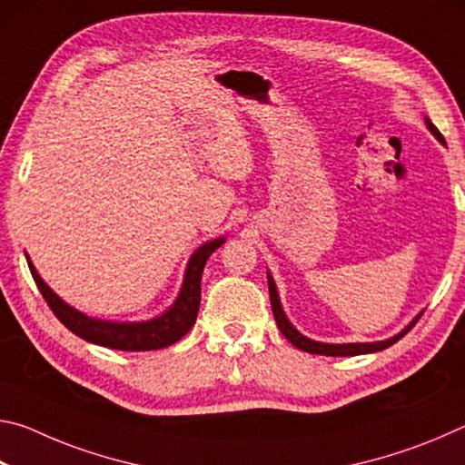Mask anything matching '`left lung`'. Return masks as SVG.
I'll use <instances>...</instances> for the list:
<instances>
[{
  "label": "left lung",
  "mask_w": 465,
  "mask_h": 465,
  "mask_svg": "<svg viewBox=\"0 0 465 465\" xmlns=\"http://www.w3.org/2000/svg\"><path fill=\"white\" fill-rule=\"evenodd\" d=\"M424 123H427L429 131L435 135V139L439 141V143L445 145V139L440 133L437 131L435 124H432L427 116H424ZM266 277H269V293H271V305H272V313H274V320H277V326L282 332V336L287 338V341L297 346V349H302L305 352H312V355H326V357H355V355H369V352H377V351H383L388 349V346H391L396 341H400L408 330H411L416 322H419V318L422 316V312L416 316L411 324H408L402 332L393 334L390 338H385V341H375V342H346V344H332V342H320V341H312V338L303 336L299 330L291 324L287 313L282 312V305H281V297H279V291H277V285H274V279L271 272H266Z\"/></svg>",
  "instance_id": "left-lung-1"
}]
</instances>
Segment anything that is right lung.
<instances>
[{"label": "right lung", "mask_w": 465, "mask_h": 465, "mask_svg": "<svg viewBox=\"0 0 465 465\" xmlns=\"http://www.w3.org/2000/svg\"><path fill=\"white\" fill-rule=\"evenodd\" d=\"M225 243V238H215L204 242L203 246L193 252L188 258L183 287L170 308L152 320L143 322H113V320H98L85 316L84 312L72 308V305L63 302L54 291L46 285L36 272L33 261L26 254V261L33 272V279L41 291L45 302L49 303L54 316L61 320L63 326H67L75 336L84 338L92 344L108 346L116 351H157L166 349V346L178 342L188 330L194 326L196 313L201 305V277L203 269L207 264L209 256Z\"/></svg>", "instance_id": "add662e5"}]
</instances>
